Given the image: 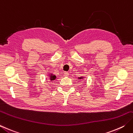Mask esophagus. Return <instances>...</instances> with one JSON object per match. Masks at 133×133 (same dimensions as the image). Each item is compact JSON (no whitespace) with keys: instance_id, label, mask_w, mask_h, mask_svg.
<instances>
[{"instance_id":"esophagus-1","label":"esophagus","mask_w":133,"mask_h":133,"mask_svg":"<svg viewBox=\"0 0 133 133\" xmlns=\"http://www.w3.org/2000/svg\"><path fill=\"white\" fill-rule=\"evenodd\" d=\"M64 75L65 77H68L69 75V73L68 72H64Z\"/></svg>"}]
</instances>
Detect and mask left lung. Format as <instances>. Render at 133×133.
I'll return each mask as SVG.
<instances>
[{"label": "left lung", "mask_w": 133, "mask_h": 133, "mask_svg": "<svg viewBox=\"0 0 133 133\" xmlns=\"http://www.w3.org/2000/svg\"><path fill=\"white\" fill-rule=\"evenodd\" d=\"M84 78V77H78V79H83Z\"/></svg>", "instance_id": "obj_1"}]
</instances>
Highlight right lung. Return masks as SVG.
I'll list each match as a JSON object with an SVG mask.
<instances>
[{"label": "right lung", "mask_w": 133, "mask_h": 133, "mask_svg": "<svg viewBox=\"0 0 133 133\" xmlns=\"http://www.w3.org/2000/svg\"><path fill=\"white\" fill-rule=\"evenodd\" d=\"M48 76L49 77V80H50L51 82L55 80V79H56V75L53 74H52V73H49V74H48Z\"/></svg>", "instance_id": "right-lung-1"}]
</instances>
